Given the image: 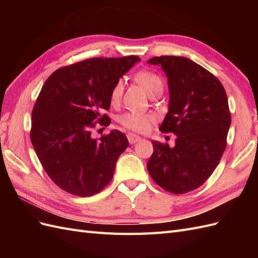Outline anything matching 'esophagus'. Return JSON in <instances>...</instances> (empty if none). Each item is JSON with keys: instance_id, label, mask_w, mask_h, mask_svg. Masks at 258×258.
I'll use <instances>...</instances> for the list:
<instances>
[{"instance_id": "esophagus-1", "label": "esophagus", "mask_w": 258, "mask_h": 258, "mask_svg": "<svg viewBox=\"0 0 258 258\" xmlns=\"http://www.w3.org/2000/svg\"><path fill=\"white\" fill-rule=\"evenodd\" d=\"M127 138H128V141H129L130 144H135L138 141H140V140H141V137H139V136H137L135 134H128Z\"/></svg>"}]
</instances>
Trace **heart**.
I'll return each instance as SVG.
<instances>
[{"label": "heart", "mask_w": 258, "mask_h": 258, "mask_svg": "<svg viewBox=\"0 0 258 258\" xmlns=\"http://www.w3.org/2000/svg\"><path fill=\"white\" fill-rule=\"evenodd\" d=\"M135 81L141 85L143 89L148 93L156 91H161L163 88V81L157 73H155L150 70H141L135 74ZM123 90L122 80H117L113 85L111 90V101L112 103H117L121 98ZM156 121V115L153 113H135V112H126L118 117V122L129 130L136 132H144L148 131L152 124Z\"/></svg>", "instance_id": "obj_1"}]
</instances>
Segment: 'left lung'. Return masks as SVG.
<instances>
[{
	"label": "left lung",
	"instance_id": "obj_1",
	"mask_svg": "<svg viewBox=\"0 0 258 258\" xmlns=\"http://www.w3.org/2000/svg\"><path fill=\"white\" fill-rule=\"evenodd\" d=\"M147 62L160 64L168 77L169 111L159 130L176 135L174 147L152 141L148 173L165 190L186 194L211 176L227 146V95L217 77L188 58L160 56Z\"/></svg>",
	"mask_w": 258,
	"mask_h": 258
}]
</instances>
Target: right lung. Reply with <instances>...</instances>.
Instances as JSON below:
<instances>
[{"instance_id": "1", "label": "right lung", "mask_w": 258, "mask_h": 258, "mask_svg": "<svg viewBox=\"0 0 258 258\" xmlns=\"http://www.w3.org/2000/svg\"><path fill=\"white\" fill-rule=\"evenodd\" d=\"M138 56L90 58L54 71L43 85L32 111L30 138L51 181L79 197L102 190L113 178L116 161L129 145L122 132L91 137L111 106V90Z\"/></svg>"}]
</instances>
